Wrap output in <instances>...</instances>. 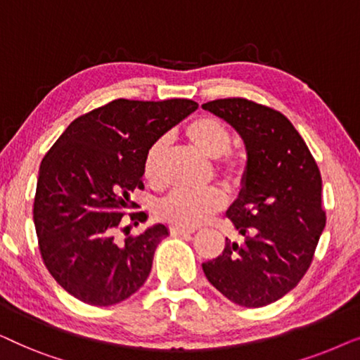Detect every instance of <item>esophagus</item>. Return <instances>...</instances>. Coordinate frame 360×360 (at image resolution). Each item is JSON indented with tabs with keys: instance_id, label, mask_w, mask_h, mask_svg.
I'll return each mask as SVG.
<instances>
[{
	"instance_id": "obj_1",
	"label": "esophagus",
	"mask_w": 360,
	"mask_h": 360,
	"mask_svg": "<svg viewBox=\"0 0 360 360\" xmlns=\"http://www.w3.org/2000/svg\"><path fill=\"white\" fill-rule=\"evenodd\" d=\"M193 233H195V229H185V228H179V226H170L172 236H190Z\"/></svg>"
}]
</instances>
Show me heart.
<instances>
[{
	"label": "heart",
	"mask_w": 360,
	"mask_h": 360,
	"mask_svg": "<svg viewBox=\"0 0 360 360\" xmlns=\"http://www.w3.org/2000/svg\"><path fill=\"white\" fill-rule=\"evenodd\" d=\"M185 134L191 146L210 159L219 160V170L228 180H239L244 172V157L231 150V132L224 122L213 116H196L185 127ZM167 141L157 139L146 150L142 174L152 185L160 181V162L165 154ZM224 206V195L219 190L203 191L172 190L159 203L157 213L165 223L179 228H195Z\"/></svg>",
	"instance_id": "heart-1"
}]
</instances>
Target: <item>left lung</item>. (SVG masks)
I'll return each mask as SVG.
<instances>
[{"mask_svg": "<svg viewBox=\"0 0 360 360\" xmlns=\"http://www.w3.org/2000/svg\"><path fill=\"white\" fill-rule=\"evenodd\" d=\"M205 110L228 121L243 137L248 165L228 218L244 239L203 264L210 283L248 308L277 302L297 287L311 265L326 226L321 174L303 137L272 108L224 98Z\"/></svg>", "mask_w": 360, "mask_h": 360, "instance_id": "obj_1", "label": "left lung"}]
</instances>
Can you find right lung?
<instances>
[{"instance_id":"1","label":"right lung","mask_w":360,"mask_h":360,"mask_svg":"<svg viewBox=\"0 0 360 360\" xmlns=\"http://www.w3.org/2000/svg\"><path fill=\"white\" fill-rule=\"evenodd\" d=\"M196 108L184 98L112 100L72 121L42 159L32 210L39 250L72 297L110 307L144 285L169 229L155 224L124 240L116 233L129 234L122 216L137 208L132 191L144 188L146 150ZM129 218L139 224L147 216Z\"/></svg>"}]
</instances>
